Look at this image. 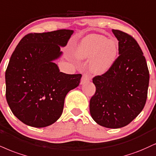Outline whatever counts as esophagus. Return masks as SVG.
Masks as SVG:
<instances>
[{"instance_id": "1", "label": "esophagus", "mask_w": 156, "mask_h": 156, "mask_svg": "<svg viewBox=\"0 0 156 156\" xmlns=\"http://www.w3.org/2000/svg\"><path fill=\"white\" fill-rule=\"evenodd\" d=\"M90 79V76H89L88 74H83V76H82V78H81V80H80V84H84L86 82L89 81Z\"/></svg>"}]
</instances>
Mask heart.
I'll return each instance as SVG.
<instances>
[{
    "label": "heart",
    "mask_w": 156,
    "mask_h": 156,
    "mask_svg": "<svg viewBox=\"0 0 156 156\" xmlns=\"http://www.w3.org/2000/svg\"><path fill=\"white\" fill-rule=\"evenodd\" d=\"M119 45L115 39L99 34L84 37L75 48L78 59H89V67L96 74H103L112 68L119 57Z\"/></svg>",
    "instance_id": "heart-1"
}]
</instances>
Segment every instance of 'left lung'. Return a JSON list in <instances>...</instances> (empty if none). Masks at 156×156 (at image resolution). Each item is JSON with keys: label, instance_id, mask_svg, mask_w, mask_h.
<instances>
[{"label": "left lung", "instance_id": "1", "mask_svg": "<svg viewBox=\"0 0 156 156\" xmlns=\"http://www.w3.org/2000/svg\"><path fill=\"white\" fill-rule=\"evenodd\" d=\"M119 41V57L110 70L95 76L96 92L90 99V114L102 126L119 129L130 123L144 108L150 75L145 57L134 38L112 30Z\"/></svg>", "mask_w": 156, "mask_h": 156}]
</instances>
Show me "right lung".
Wrapping results in <instances>:
<instances>
[{"mask_svg":"<svg viewBox=\"0 0 156 156\" xmlns=\"http://www.w3.org/2000/svg\"><path fill=\"white\" fill-rule=\"evenodd\" d=\"M73 32L30 33L12 54L5 70V97L13 114L24 124L42 128L55 123L67 94L79 85L81 74L60 72L54 62Z\"/></svg>","mask_w":156,"mask_h":156,"instance_id":"1","label":"right lung"}]
</instances>
